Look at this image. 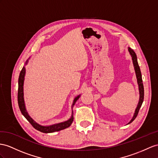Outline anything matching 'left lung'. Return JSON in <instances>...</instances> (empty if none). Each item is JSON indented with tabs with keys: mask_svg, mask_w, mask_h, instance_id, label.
<instances>
[{
	"mask_svg": "<svg viewBox=\"0 0 158 158\" xmlns=\"http://www.w3.org/2000/svg\"><path fill=\"white\" fill-rule=\"evenodd\" d=\"M128 50H129V53H130L131 57H132L133 66H134L135 74H136L137 79V83H138V85H139V103H138V105H137V107L136 110H135L134 115H133L132 119L130 121H129V123H128V124H129L136 118V117L137 116V114H138V113H139V109L141 107V105H142V103H143V99H144V89H143V81H142V77H141V73L140 68L139 67L138 63H137V56H136L135 52L133 51V49H131V48H129V47L128 48Z\"/></svg>",
	"mask_w": 158,
	"mask_h": 158,
	"instance_id": "8db88e82",
	"label": "left lung"
}]
</instances>
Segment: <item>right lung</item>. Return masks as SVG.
I'll return each mask as SVG.
<instances>
[{
    "label": "right lung",
    "instance_id": "right-lung-1",
    "mask_svg": "<svg viewBox=\"0 0 158 158\" xmlns=\"http://www.w3.org/2000/svg\"><path fill=\"white\" fill-rule=\"evenodd\" d=\"M27 63H28V60L26 62V64H27ZM25 67H23L21 73H20L19 77L18 103H19V107L20 110H21L22 114L24 115V117H25L28 121H29V122L33 125V127L35 129L43 133H52L55 131H59L62 130V129H66L69 127L71 125V123H73V121L74 118H73V115L69 119L64 121V122L52 125H50V126H42V125L37 124L35 121H34L33 119H32L31 117L28 115L27 112L26 111L25 102H24V98H23V83H24V79H25ZM79 98H80V95H78L75 98L73 103V105H72V107H73L74 105L75 104L76 102L77 101V99ZM72 113L73 112L72 111Z\"/></svg>",
    "mask_w": 158,
    "mask_h": 158
}]
</instances>
